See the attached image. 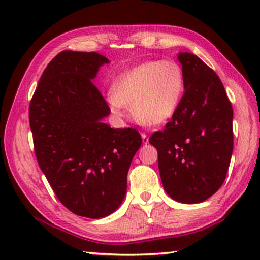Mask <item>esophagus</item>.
<instances>
[{"instance_id":"obj_1","label":"esophagus","mask_w":260,"mask_h":260,"mask_svg":"<svg viewBox=\"0 0 260 260\" xmlns=\"http://www.w3.org/2000/svg\"><path fill=\"white\" fill-rule=\"evenodd\" d=\"M141 136H142V142H143L144 144H147V143L149 142V138H148V135H147L146 133H142V134H141Z\"/></svg>"}]
</instances>
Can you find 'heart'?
Segmentation results:
<instances>
[{
    "instance_id": "b5f03b06",
    "label": "heart",
    "mask_w": 260,
    "mask_h": 260,
    "mask_svg": "<svg viewBox=\"0 0 260 260\" xmlns=\"http://www.w3.org/2000/svg\"><path fill=\"white\" fill-rule=\"evenodd\" d=\"M184 90V77L173 60H150L131 69L112 85L109 103L114 113L132 107L141 124H164L177 111Z\"/></svg>"
}]
</instances>
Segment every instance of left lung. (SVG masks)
Here are the masks:
<instances>
[{
  "mask_svg": "<svg viewBox=\"0 0 260 260\" xmlns=\"http://www.w3.org/2000/svg\"><path fill=\"white\" fill-rule=\"evenodd\" d=\"M184 94L156 147L165 191L181 203H201L225 181L233 152V108L221 80L196 55L179 54Z\"/></svg>",
  "mask_w": 260,
  "mask_h": 260,
  "instance_id": "obj_1",
  "label": "left lung"
}]
</instances>
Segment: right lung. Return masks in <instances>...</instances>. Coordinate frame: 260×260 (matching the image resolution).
Instances as JSON below:
<instances>
[{
  "label": "right lung",
  "instance_id": "add662e5",
  "mask_svg": "<svg viewBox=\"0 0 260 260\" xmlns=\"http://www.w3.org/2000/svg\"><path fill=\"white\" fill-rule=\"evenodd\" d=\"M108 63L98 52H59L29 103L39 166L60 203L91 219L119 208L131 161L142 144L135 128L113 129L102 121L110 108L93 79Z\"/></svg>",
  "mask_w": 260,
  "mask_h": 260
}]
</instances>
